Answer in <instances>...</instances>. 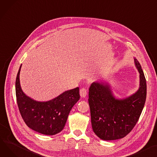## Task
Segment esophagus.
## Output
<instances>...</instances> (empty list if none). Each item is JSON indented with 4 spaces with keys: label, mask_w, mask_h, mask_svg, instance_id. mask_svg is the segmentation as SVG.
Wrapping results in <instances>:
<instances>
[{
    "label": "esophagus",
    "mask_w": 157,
    "mask_h": 157,
    "mask_svg": "<svg viewBox=\"0 0 157 157\" xmlns=\"http://www.w3.org/2000/svg\"><path fill=\"white\" fill-rule=\"evenodd\" d=\"M79 93H80V96L82 98H85L87 95V90L85 88H81L79 91Z\"/></svg>",
    "instance_id": "esophagus-1"
}]
</instances>
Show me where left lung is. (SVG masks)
Wrapping results in <instances>:
<instances>
[{
    "mask_svg": "<svg viewBox=\"0 0 157 157\" xmlns=\"http://www.w3.org/2000/svg\"><path fill=\"white\" fill-rule=\"evenodd\" d=\"M140 73V87L132 95L122 99L114 97L110 86L93 82L89 88L88 103L93 132L103 140L121 139L137 123L147 98V82L141 66L134 58Z\"/></svg>",
    "mask_w": 157,
    "mask_h": 157,
    "instance_id": "left-lung-1",
    "label": "left lung"
}]
</instances>
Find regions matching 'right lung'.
<instances>
[{"instance_id": "add662e5", "label": "right lung", "mask_w": 157, "mask_h": 157, "mask_svg": "<svg viewBox=\"0 0 157 157\" xmlns=\"http://www.w3.org/2000/svg\"><path fill=\"white\" fill-rule=\"evenodd\" d=\"M18 71L16 80V95L18 108L27 126L39 133L55 135L64 129L69 113L79 100L78 87L67 90L47 101H38L28 97L20 85Z\"/></svg>"}]
</instances>
